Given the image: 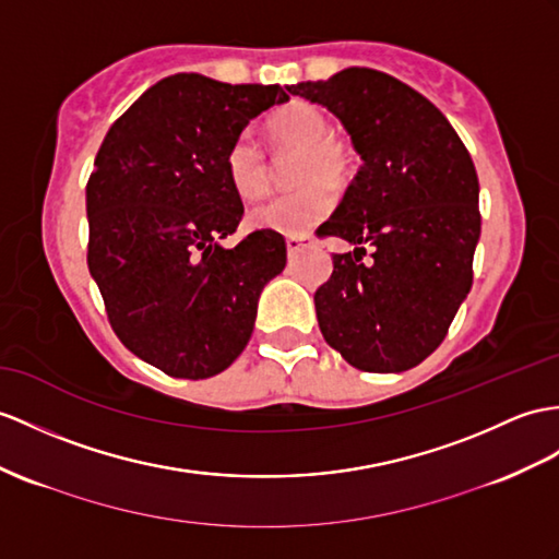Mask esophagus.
<instances>
[{
    "mask_svg": "<svg viewBox=\"0 0 559 559\" xmlns=\"http://www.w3.org/2000/svg\"><path fill=\"white\" fill-rule=\"evenodd\" d=\"M310 241H312V239H310L308 235H301V237H287V251H289V255H296L298 251H304Z\"/></svg>",
    "mask_w": 559,
    "mask_h": 559,
    "instance_id": "esophagus-1",
    "label": "esophagus"
}]
</instances>
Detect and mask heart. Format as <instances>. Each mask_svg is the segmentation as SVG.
Segmentation results:
<instances>
[{
	"mask_svg": "<svg viewBox=\"0 0 559 559\" xmlns=\"http://www.w3.org/2000/svg\"><path fill=\"white\" fill-rule=\"evenodd\" d=\"M267 138L280 152H298L296 192L272 197L255 206L249 221L258 229L280 235H304L332 213L336 197L332 187H344L356 170V148L332 130V120L310 102H289L265 122ZM225 170L235 192L253 201L270 189L272 170L263 146L253 134L241 132L225 154Z\"/></svg>",
	"mask_w": 559,
	"mask_h": 559,
	"instance_id": "heart-1",
	"label": "heart"
}]
</instances>
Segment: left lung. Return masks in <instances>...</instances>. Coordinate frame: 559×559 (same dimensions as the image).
Returning <instances> with one entry per match:
<instances>
[{
	"mask_svg": "<svg viewBox=\"0 0 559 559\" xmlns=\"http://www.w3.org/2000/svg\"><path fill=\"white\" fill-rule=\"evenodd\" d=\"M344 122L362 166L316 235L356 243L316 292L324 342L362 372H403L441 346L472 289L479 180L451 122L374 68L289 87ZM373 253L364 261V243Z\"/></svg>",
	"mask_w": 559,
	"mask_h": 559,
	"instance_id": "8db88e82",
	"label": "left lung"
}]
</instances>
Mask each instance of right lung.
I'll return each mask as SVG.
<instances>
[{
    "mask_svg": "<svg viewBox=\"0 0 559 559\" xmlns=\"http://www.w3.org/2000/svg\"><path fill=\"white\" fill-rule=\"evenodd\" d=\"M284 102L280 85L177 73L114 122L94 158L90 275L122 346L170 377L227 370L249 344L258 296L287 265V241L270 229L221 247L243 215L227 146Z\"/></svg>",
    "mask_w": 559,
    "mask_h": 559,
    "instance_id": "1",
    "label": "right lung"
}]
</instances>
